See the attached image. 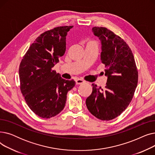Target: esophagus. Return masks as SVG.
<instances>
[{
  "label": "esophagus",
  "mask_w": 155,
  "mask_h": 155,
  "mask_svg": "<svg viewBox=\"0 0 155 155\" xmlns=\"http://www.w3.org/2000/svg\"><path fill=\"white\" fill-rule=\"evenodd\" d=\"M85 82L84 80H82V79H77L75 80V83L77 85H80V84H84Z\"/></svg>",
  "instance_id": "obj_1"
}]
</instances>
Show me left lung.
Listing matches in <instances>:
<instances>
[{"label":"left lung","instance_id":"left-lung-1","mask_svg":"<svg viewBox=\"0 0 155 155\" xmlns=\"http://www.w3.org/2000/svg\"><path fill=\"white\" fill-rule=\"evenodd\" d=\"M101 41V60L105 64L107 81L105 90L92 84L86 105L97 118L109 120L120 115L131 102L138 81V71L131 48L123 39L103 27H94Z\"/></svg>","mask_w":155,"mask_h":155}]
</instances>
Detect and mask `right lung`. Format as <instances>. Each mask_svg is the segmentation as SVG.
Masks as SVG:
<instances>
[{"mask_svg":"<svg viewBox=\"0 0 155 155\" xmlns=\"http://www.w3.org/2000/svg\"><path fill=\"white\" fill-rule=\"evenodd\" d=\"M73 26L56 27L40 35L19 65L20 89L29 107L41 117L56 116L64 109L67 92L75 85L53 67L66 51V36Z\"/></svg>","mask_w":155,"mask_h":155,"instance_id":"right-lung-1","label":"right lung"}]
</instances>
